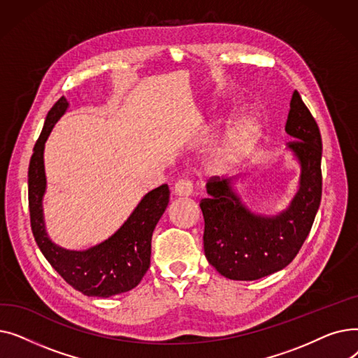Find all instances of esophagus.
Here are the masks:
<instances>
[{
    "label": "esophagus",
    "mask_w": 358,
    "mask_h": 358,
    "mask_svg": "<svg viewBox=\"0 0 358 358\" xmlns=\"http://www.w3.org/2000/svg\"><path fill=\"white\" fill-rule=\"evenodd\" d=\"M193 192H194V185H193V181H190V180L177 181L174 189H173V193L177 197H190L193 194Z\"/></svg>",
    "instance_id": "34e87169"
}]
</instances>
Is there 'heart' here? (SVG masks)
<instances>
[{"instance_id": "heart-1", "label": "heart", "mask_w": 358, "mask_h": 358, "mask_svg": "<svg viewBox=\"0 0 358 358\" xmlns=\"http://www.w3.org/2000/svg\"><path fill=\"white\" fill-rule=\"evenodd\" d=\"M262 129H264V119L259 113L250 111L241 116L238 122L229 127L222 143L213 150L210 164L216 168H227L236 164L257 142Z\"/></svg>"}]
</instances>
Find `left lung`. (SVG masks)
I'll return each instance as SVG.
<instances>
[{
	"instance_id": "1",
	"label": "left lung",
	"mask_w": 358,
	"mask_h": 358,
	"mask_svg": "<svg viewBox=\"0 0 358 358\" xmlns=\"http://www.w3.org/2000/svg\"><path fill=\"white\" fill-rule=\"evenodd\" d=\"M287 149L300 165L299 187L285 210L274 216L252 212L234 180L212 177L200 203L204 255L222 275L251 281L283 270L302 248L322 196L321 131L297 91L290 100Z\"/></svg>"
}]
</instances>
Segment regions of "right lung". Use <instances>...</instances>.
<instances>
[{
  "label": "right lung",
  "mask_w": 358,
  "mask_h": 358,
  "mask_svg": "<svg viewBox=\"0 0 358 358\" xmlns=\"http://www.w3.org/2000/svg\"><path fill=\"white\" fill-rule=\"evenodd\" d=\"M61 97L49 110L29 165V209L33 236L49 264L75 290L85 296L110 297L136 287L150 262V239L168 201V185L146 193L122 227L97 245L87 250H66L49 238L43 216L46 193L45 143L50 131L68 110Z\"/></svg>",
  "instance_id": "add662e5"
}]
</instances>
